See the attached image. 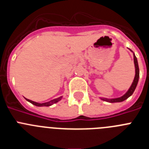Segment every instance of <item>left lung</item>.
<instances>
[{"label":"left lung","instance_id":"left-lung-1","mask_svg":"<svg viewBox=\"0 0 149 149\" xmlns=\"http://www.w3.org/2000/svg\"><path fill=\"white\" fill-rule=\"evenodd\" d=\"M130 51H131L130 49ZM133 52V51H132ZM134 54V65H135V77H134V81H133L132 84H131V87L129 88L128 90L127 91V93L122 96L119 97V98H101V100H103L104 101H107L110 103H116V102H122V101H125L127 98H128L132 94L134 93V90L136 89V86H137L138 81H139V65H138V62L137 59H136V56Z\"/></svg>","mask_w":149,"mask_h":149}]
</instances>
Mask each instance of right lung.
Masks as SVG:
<instances>
[{
  "label": "right lung",
  "instance_id": "1",
  "mask_svg": "<svg viewBox=\"0 0 149 149\" xmlns=\"http://www.w3.org/2000/svg\"><path fill=\"white\" fill-rule=\"evenodd\" d=\"M62 98H63V96H60V97H59V98H55V99H53V100H51V101H48V102H45V103H42V104L37 103V102L33 101H31V100L27 99V98H25V99L27 100V101H29V102H30L31 104H33V105H35V106H37V107H49V106H51L52 104H56V102L60 101V100L62 99Z\"/></svg>",
  "mask_w": 149,
  "mask_h": 149
}]
</instances>
